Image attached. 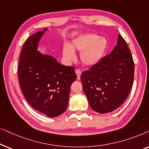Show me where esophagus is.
Segmentation results:
<instances>
[{"label": "esophagus", "instance_id": "1", "mask_svg": "<svg viewBox=\"0 0 149 149\" xmlns=\"http://www.w3.org/2000/svg\"><path fill=\"white\" fill-rule=\"evenodd\" d=\"M75 73H76L77 76V79H80V77L81 75V71L79 69H76L75 70Z\"/></svg>", "mask_w": 149, "mask_h": 149}]
</instances>
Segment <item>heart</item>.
Listing matches in <instances>:
<instances>
[{"label":"heart","mask_w":149,"mask_h":149,"mask_svg":"<svg viewBox=\"0 0 149 149\" xmlns=\"http://www.w3.org/2000/svg\"><path fill=\"white\" fill-rule=\"evenodd\" d=\"M107 40L95 34H85L77 36L71 41L70 45H65L62 54L67 62L75 59L74 51L81 52L80 59L85 66H92L97 64L103 58L107 48Z\"/></svg>","instance_id":"b5f03b06"}]
</instances>
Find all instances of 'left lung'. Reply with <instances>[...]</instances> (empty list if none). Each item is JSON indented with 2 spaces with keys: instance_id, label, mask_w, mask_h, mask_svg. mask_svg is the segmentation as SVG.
<instances>
[{
  "instance_id": "1",
  "label": "left lung",
  "mask_w": 149,
  "mask_h": 149,
  "mask_svg": "<svg viewBox=\"0 0 149 149\" xmlns=\"http://www.w3.org/2000/svg\"><path fill=\"white\" fill-rule=\"evenodd\" d=\"M134 63L123 38L107 56L82 73L83 89L93 110L100 114L112 112L124 102L134 82Z\"/></svg>"
}]
</instances>
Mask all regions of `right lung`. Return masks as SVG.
I'll return each instance as SVG.
<instances>
[{"instance_id": "add662e5", "label": "right lung", "mask_w": 149, "mask_h": 149, "mask_svg": "<svg viewBox=\"0 0 149 149\" xmlns=\"http://www.w3.org/2000/svg\"><path fill=\"white\" fill-rule=\"evenodd\" d=\"M47 28L28 38L19 57L18 79L22 93L30 106L49 117L62 115L68 107L70 89L77 79L73 66L60 64L54 57L38 51Z\"/></svg>"}]
</instances>
